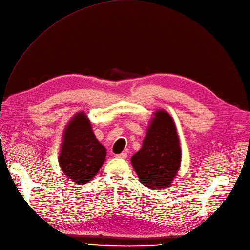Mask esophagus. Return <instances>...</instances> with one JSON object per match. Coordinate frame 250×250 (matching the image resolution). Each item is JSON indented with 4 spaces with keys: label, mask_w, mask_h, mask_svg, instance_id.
Segmentation results:
<instances>
[{
    "label": "esophagus",
    "mask_w": 250,
    "mask_h": 250,
    "mask_svg": "<svg viewBox=\"0 0 250 250\" xmlns=\"http://www.w3.org/2000/svg\"><path fill=\"white\" fill-rule=\"evenodd\" d=\"M116 158H120V159H125L127 157V154L126 153H122L120 155H115Z\"/></svg>",
    "instance_id": "esophagus-1"
}]
</instances>
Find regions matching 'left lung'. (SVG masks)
Masks as SVG:
<instances>
[{
	"label": "left lung",
	"mask_w": 250,
	"mask_h": 250,
	"mask_svg": "<svg viewBox=\"0 0 250 250\" xmlns=\"http://www.w3.org/2000/svg\"><path fill=\"white\" fill-rule=\"evenodd\" d=\"M149 121L142 148L131 157L132 168L148 189L170 187L181 167L180 139L172 116L157 109Z\"/></svg>",
	"instance_id": "obj_1"
}]
</instances>
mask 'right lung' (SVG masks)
<instances>
[{
    "label": "right lung",
    "instance_id": "add662e5",
    "mask_svg": "<svg viewBox=\"0 0 250 250\" xmlns=\"http://www.w3.org/2000/svg\"><path fill=\"white\" fill-rule=\"evenodd\" d=\"M106 149L93 132L84 111H78L66 125L58 163L64 175L77 185H84L101 170Z\"/></svg>",
    "mask_w": 250,
    "mask_h": 250
}]
</instances>
